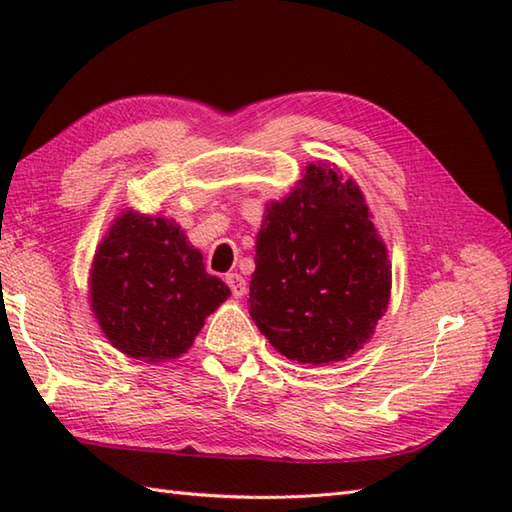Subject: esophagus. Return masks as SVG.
<instances>
[{
  "instance_id": "1",
  "label": "esophagus",
  "mask_w": 512,
  "mask_h": 512,
  "mask_svg": "<svg viewBox=\"0 0 512 512\" xmlns=\"http://www.w3.org/2000/svg\"><path fill=\"white\" fill-rule=\"evenodd\" d=\"M226 284H228V288H231L235 299H242L246 295V279L242 275L228 273L226 275Z\"/></svg>"
}]
</instances>
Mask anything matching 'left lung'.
Returning <instances> with one entry per match:
<instances>
[{"mask_svg": "<svg viewBox=\"0 0 512 512\" xmlns=\"http://www.w3.org/2000/svg\"><path fill=\"white\" fill-rule=\"evenodd\" d=\"M250 277V317L290 361H345L389 303L387 248L358 184L308 165L288 198L266 204Z\"/></svg>", "mask_w": 512, "mask_h": 512, "instance_id": "8db88e82", "label": "left lung"}]
</instances>
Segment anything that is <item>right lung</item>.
<instances>
[{
  "instance_id": "right-lung-1",
  "label": "right lung",
  "mask_w": 512,
  "mask_h": 512,
  "mask_svg": "<svg viewBox=\"0 0 512 512\" xmlns=\"http://www.w3.org/2000/svg\"><path fill=\"white\" fill-rule=\"evenodd\" d=\"M231 297L202 253L167 217L125 211L96 248L90 301L110 343L138 361L178 358L204 319Z\"/></svg>"
}]
</instances>
